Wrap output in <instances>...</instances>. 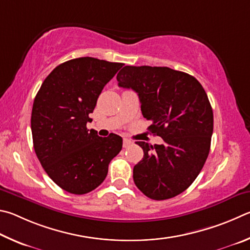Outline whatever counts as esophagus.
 <instances>
[{
  "label": "esophagus",
  "instance_id": "obj_1",
  "mask_svg": "<svg viewBox=\"0 0 250 250\" xmlns=\"http://www.w3.org/2000/svg\"><path fill=\"white\" fill-rule=\"evenodd\" d=\"M132 142L129 141V139H127V138H124V141H123V146H124V148H127V147H129L130 145H132Z\"/></svg>",
  "mask_w": 250,
  "mask_h": 250
}]
</instances>
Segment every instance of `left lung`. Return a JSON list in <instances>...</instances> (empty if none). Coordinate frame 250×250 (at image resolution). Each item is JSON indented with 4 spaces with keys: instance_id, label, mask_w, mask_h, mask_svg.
<instances>
[{
    "instance_id": "8db88e82",
    "label": "left lung",
    "mask_w": 250,
    "mask_h": 250,
    "mask_svg": "<svg viewBox=\"0 0 250 250\" xmlns=\"http://www.w3.org/2000/svg\"><path fill=\"white\" fill-rule=\"evenodd\" d=\"M118 86L138 94L144 117L161 145L137 142L144 158L135 166L136 187L152 200H167L189 188L207 161L213 134V109L194 77L168 67L125 65Z\"/></svg>"
}]
</instances>
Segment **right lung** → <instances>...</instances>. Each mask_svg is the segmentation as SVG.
I'll use <instances>...</instances> for the list:
<instances>
[{"label":"right lung","mask_w":250,"mask_h":250,"mask_svg":"<svg viewBox=\"0 0 250 250\" xmlns=\"http://www.w3.org/2000/svg\"><path fill=\"white\" fill-rule=\"evenodd\" d=\"M122 67L92 57L65 61L49 73L34 100L35 152L51 180L69 193L96 189L122 150L118 135L103 138L86 128L103 87Z\"/></svg>","instance_id":"add662e5"}]
</instances>
